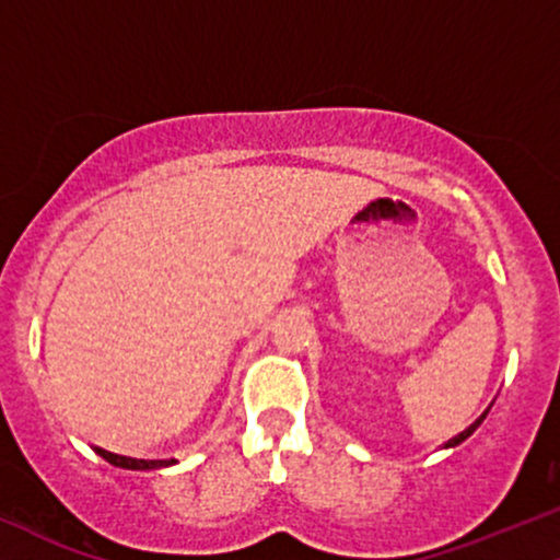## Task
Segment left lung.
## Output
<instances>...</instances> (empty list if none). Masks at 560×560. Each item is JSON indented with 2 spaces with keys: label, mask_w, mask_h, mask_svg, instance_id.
Returning <instances> with one entry per match:
<instances>
[{
  "label": "left lung",
  "mask_w": 560,
  "mask_h": 560,
  "mask_svg": "<svg viewBox=\"0 0 560 560\" xmlns=\"http://www.w3.org/2000/svg\"><path fill=\"white\" fill-rule=\"evenodd\" d=\"M483 419H486V413H483V416H480V419H478L476 423H470V427H468V429H465V431H459V434H457V436H452V439H450V442H447V444H444V447H457V444H459V442H465V439H468V436L472 434V431H476V427H478V423H480V421H483Z\"/></svg>",
  "instance_id": "left-lung-1"
}]
</instances>
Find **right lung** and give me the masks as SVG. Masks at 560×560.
I'll return each mask as SVG.
<instances>
[{
  "instance_id": "obj_1",
  "label": "right lung",
  "mask_w": 560,
  "mask_h": 560,
  "mask_svg": "<svg viewBox=\"0 0 560 560\" xmlns=\"http://www.w3.org/2000/svg\"><path fill=\"white\" fill-rule=\"evenodd\" d=\"M97 455H101L103 459H108V463L116 465V468H124V470H160V468H167V465L175 463V459L124 457V455H113V452H105V450H97Z\"/></svg>"
}]
</instances>
